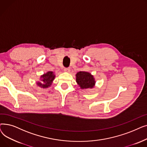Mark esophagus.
Returning a JSON list of instances; mask_svg holds the SVG:
<instances>
[{
	"label": "esophagus",
	"mask_w": 147,
	"mask_h": 147,
	"mask_svg": "<svg viewBox=\"0 0 147 147\" xmlns=\"http://www.w3.org/2000/svg\"><path fill=\"white\" fill-rule=\"evenodd\" d=\"M64 71H65V72L68 73V72L70 71V68H69V67L64 68Z\"/></svg>",
	"instance_id": "1"
}]
</instances>
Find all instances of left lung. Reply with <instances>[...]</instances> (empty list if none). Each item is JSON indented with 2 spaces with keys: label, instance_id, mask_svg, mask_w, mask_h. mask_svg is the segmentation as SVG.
<instances>
[{
  "label": "left lung",
  "instance_id": "left-lung-1",
  "mask_svg": "<svg viewBox=\"0 0 147 147\" xmlns=\"http://www.w3.org/2000/svg\"><path fill=\"white\" fill-rule=\"evenodd\" d=\"M76 82L82 89L92 88L95 83L93 76L85 71H80L77 73Z\"/></svg>",
  "mask_w": 147,
  "mask_h": 147
}]
</instances>
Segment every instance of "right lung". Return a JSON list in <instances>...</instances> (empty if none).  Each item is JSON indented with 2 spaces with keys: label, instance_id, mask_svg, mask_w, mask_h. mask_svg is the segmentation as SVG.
<instances>
[{
  "label": "right lung",
  "instance_id": "obj_1",
  "mask_svg": "<svg viewBox=\"0 0 147 147\" xmlns=\"http://www.w3.org/2000/svg\"><path fill=\"white\" fill-rule=\"evenodd\" d=\"M41 78V83L38 82L37 83L40 87L43 88H46L51 86L53 80L55 78V75H54L52 71H49L47 73L42 76Z\"/></svg>",
  "mask_w": 147,
  "mask_h": 147
}]
</instances>
